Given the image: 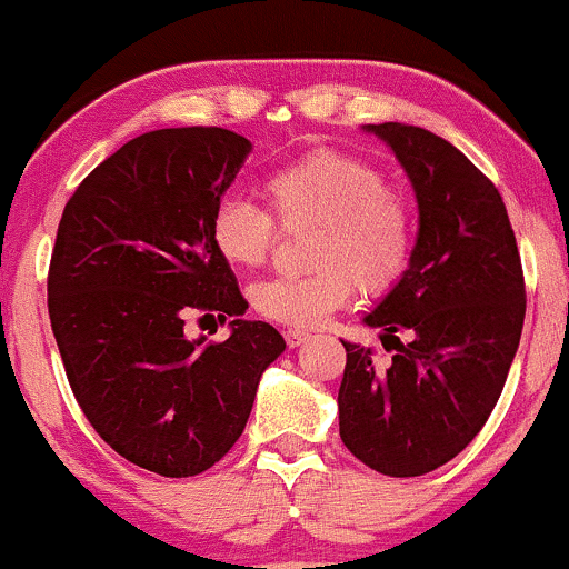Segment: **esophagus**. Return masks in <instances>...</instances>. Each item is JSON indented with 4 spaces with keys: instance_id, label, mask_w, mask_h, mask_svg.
I'll use <instances>...</instances> for the list:
<instances>
[{
    "instance_id": "esophagus-1",
    "label": "esophagus",
    "mask_w": 569,
    "mask_h": 569,
    "mask_svg": "<svg viewBox=\"0 0 569 569\" xmlns=\"http://www.w3.org/2000/svg\"><path fill=\"white\" fill-rule=\"evenodd\" d=\"M284 339H287V345H290V347H301L311 339V333L309 331H298V328H290V331H284Z\"/></svg>"
}]
</instances>
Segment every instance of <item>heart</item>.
I'll list each match as a JSON object with an SVG mask.
<instances>
[{"mask_svg":"<svg viewBox=\"0 0 569 569\" xmlns=\"http://www.w3.org/2000/svg\"><path fill=\"white\" fill-rule=\"evenodd\" d=\"M279 222L320 224L309 277H273L249 290L260 317L315 328L347 307L358 287L382 296L405 277L415 249L412 209L390 192L380 168L341 151H311L262 181ZM271 213L241 194H224L211 211V243L236 268H258L271 252Z\"/></svg>","mask_w":569,"mask_h":569,"instance_id":"heart-1","label":"heart"}]
</instances>
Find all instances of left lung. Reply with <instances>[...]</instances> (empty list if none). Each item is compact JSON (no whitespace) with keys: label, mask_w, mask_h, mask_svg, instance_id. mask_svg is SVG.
I'll return each instance as SVG.
<instances>
[{"label":"left lung","mask_w":569,"mask_h":569,"mask_svg":"<svg viewBox=\"0 0 569 569\" xmlns=\"http://www.w3.org/2000/svg\"><path fill=\"white\" fill-rule=\"evenodd\" d=\"M396 154L418 200L405 277L366 311L393 360L347 350L339 433L390 478H418L456 458L497 407L521 341L527 292L499 189L456 146L399 121L363 124ZM396 330H409L401 346Z\"/></svg>","instance_id":"8db88e82"}]
</instances>
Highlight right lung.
Returning a JSON list of instances; mask_svg holds the SVG:
<instances>
[{
    "instance_id": "obj_1",
    "label": "right lung",
    "mask_w": 569,
    "mask_h": 569,
    "mask_svg": "<svg viewBox=\"0 0 569 569\" xmlns=\"http://www.w3.org/2000/svg\"><path fill=\"white\" fill-rule=\"evenodd\" d=\"M252 143L222 127L132 138L67 200L48 271V315L67 380L127 461L192 478L241 437L282 333L249 303L211 243V211ZM192 308L233 319L219 346L189 340Z\"/></svg>"
}]
</instances>
